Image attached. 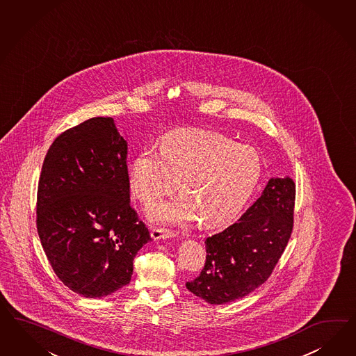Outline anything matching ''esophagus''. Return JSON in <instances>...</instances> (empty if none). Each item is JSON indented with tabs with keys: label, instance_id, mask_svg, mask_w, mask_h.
<instances>
[{
	"label": "esophagus",
	"instance_id": "34e87169",
	"mask_svg": "<svg viewBox=\"0 0 356 356\" xmlns=\"http://www.w3.org/2000/svg\"><path fill=\"white\" fill-rule=\"evenodd\" d=\"M175 233L169 230V229H163V227H153L151 232V236L154 241H160V239H169V238H174Z\"/></svg>",
	"mask_w": 356,
	"mask_h": 356
}]
</instances>
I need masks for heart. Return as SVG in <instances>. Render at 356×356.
<instances>
[{
  "mask_svg": "<svg viewBox=\"0 0 356 356\" xmlns=\"http://www.w3.org/2000/svg\"><path fill=\"white\" fill-rule=\"evenodd\" d=\"M263 172L254 147L234 143L220 132L183 129L168 134L154 147L136 153L129 169L132 193L144 205L159 203L174 193L181 195L149 212L160 224L205 227L232 222L251 197Z\"/></svg>",
  "mask_w": 356,
  "mask_h": 356,
  "instance_id": "obj_1",
  "label": "heart"
}]
</instances>
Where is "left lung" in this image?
Here are the masks:
<instances>
[{"instance_id": "8db88e82", "label": "left lung", "mask_w": 356, "mask_h": 356, "mask_svg": "<svg viewBox=\"0 0 356 356\" xmlns=\"http://www.w3.org/2000/svg\"><path fill=\"white\" fill-rule=\"evenodd\" d=\"M294 203V181L270 178L235 224L205 239V265L187 290L209 305H225L264 284L290 239Z\"/></svg>"}]
</instances>
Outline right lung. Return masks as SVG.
Here are the masks:
<instances>
[{
  "mask_svg": "<svg viewBox=\"0 0 356 356\" xmlns=\"http://www.w3.org/2000/svg\"><path fill=\"white\" fill-rule=\"evenodd\" d=\"M127 142L111 117H95L51 143L38 188V233L54 273L86 298L131 281L151 241L130 205Z\"/></svg>",
  "mask_w": 356,
  "mask_h": 356,
  "instance_id": "right-lung-1",
  "label": "right lung"
}]
</instances>
